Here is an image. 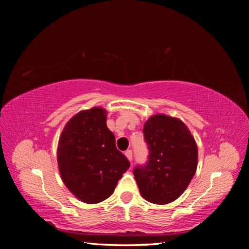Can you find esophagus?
Here are the masks:
<instances>
[{
	"label": "esophagus",
	"instance_id": "obj_1",
	"mask_svg": "<svg viewBox=\"0 0 249 249\" xmlns=\"http://www.w3.org/2000/svg\"><path fill=\"white\" fill-rule=\"evenodd\" d=\"M125 156L126 157H127V159L129 160L130 162H132V160H133V151L130 150V149H127L125 151Z\"/></svg>",
	"mask_w": 249,
	"mask_h": 249
}]
</instances>
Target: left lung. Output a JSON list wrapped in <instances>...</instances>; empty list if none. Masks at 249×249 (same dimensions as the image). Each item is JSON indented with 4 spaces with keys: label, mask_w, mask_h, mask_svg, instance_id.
<instances>
[{
    "label": "left lung",
    "mask_w": 249,
    "mask_h": 249,
    "mask_svg": "<svg viewBox=\"0 0 249 249\" xmlns=\"http://www.w3.org/2000/svg\"><path fill=\"white\" fill-rule=\"evenodd\" d=\"M148 149L145 165L134 168L144 199L155 204L175 201L192 180L197 165V147L182 122L163 114L151 116L144 125Z\"/></svg>",
    "instance_id": "8db88e82"
}]
</instances>
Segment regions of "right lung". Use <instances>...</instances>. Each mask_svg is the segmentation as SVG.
<instances>
[{
    "label": "right lung",
    "instance_id": "right-lung-1",
    "mask_svg": "<svg viewBox=\"0 0 249 249\" xmlns=\"http://www.w3.org/2000/svg\"><path fill=\"white\" fill-rule=\"evenodd\" d=\"M58 165L66 187L86 203L112 195L130 163L116 148L105 109L82 111L67 123L59 140Z\"/></svg>",
    "mask_w": 249,
    "mask_h": 249
}]
</instances>
